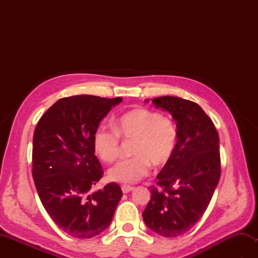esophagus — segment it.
<instances>
[{"label": "esophagus", "mask_w": 258, "mask_h": 258, "mask_svg": "<svg viewBox=\"0 0 258 258\" xmlns=\"http://www.w3.org/2000/svg\"><path fill=\"white\" fill-rule=\"evenodd\" d=\"M134 189L133 186H128V185H123L122 186V191L124 194L126 193H130V191H132Z\"/></svg>", "instance_id": "esophagus-1"}]
</instances>
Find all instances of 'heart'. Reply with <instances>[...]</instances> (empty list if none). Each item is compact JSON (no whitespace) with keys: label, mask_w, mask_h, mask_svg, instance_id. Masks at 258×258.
<instances>
[{"label":"heart","mask_w":258,"mask_h":258,"mask_svg":"<svg viewBox=\"0 0 258 258\" xmlns=\"http://www.w3.org/2000/svg\"><path fill=\"white\" fill-rule=\"evenodd\" d=\"M133 140L131 153L134 155L119 161L108 169L107 176L113 182L132 184L144 178L151 164L156 167L171 161L177 147L176 124L169 117L155 111L138 107L120 115L113 122V128L101 126L93 136V147L103 162L116 160L119 138Z\"/></svg>","instance_id":"1"}]
</instances>
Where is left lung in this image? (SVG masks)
Listing matches in <instances>:
<instances>
[{
  "label": "left lung",
  "mask_w": 258,
  "mask_h": 258,
  "mask_svg": "<svg viewBox=\"0 0 258 258\" xmlns=\"http://www.w3.org/2000/svg\"><path fill=\"white\" fill-rule=\"evenodd\" d=\"M152 103L172 115L178 142L171 161L156 176L157 187H150L143 220L161 236L176 237L201 220L220 182V138L199 104L176 96L155 97Z\"/></svg>",
  "instance_id": "obj_1"
}]
</instances>
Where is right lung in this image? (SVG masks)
I'll list each match as a JSON object with an SVG mask.
<instances>
[{
    "mask_svg": "<svg viewBox=\"0 0 258 258\" xmlns=\"http://www.w3.org/2000/svg\"><path fill=\"white\" fill-rule=\"evenodd\" d=\"M122 97H64L47 109L33 136V179L54 223L75 238H92L109 226L123 196L116 183L93 187L103 176L93 136Z\"/></svg>",
    "mask_w": 258,
    "mask_h": 258,
    "instance_id": "add662e5",
    "label": "right lung"
}]
</instances>
